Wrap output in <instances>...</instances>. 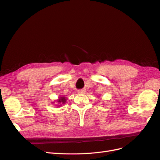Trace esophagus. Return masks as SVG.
<instances>
[{"label": "esophagus", "instance_id": "1", "mask_svg": "<svg viewBox=\"0 0 160 160\" xmlns=\"http://www.w3.org/2000/svg\"><path fill=\"white\" fill-rule=\"evenodd\" d=\"M85 93V91H83V90H79V91H78V93Z\"/></svg>", "mask_w": 160, "mask_h": 160}]
</instances>
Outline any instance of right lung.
<instances>
[{"instance_id": "add662e5", "label": "right lung", "mask_w": 160, "mask_h": 160, "mask_svg": "<svg viewBox=\"0 0 160 160\" xmlns=\"http://www.w3.org/2000/svg\"><path fill=\"white\" fill-rule=\"evenodd\" d=\"M66 98H65V97H60V98H59V99L57 100V101H58V103H61V104H64V103H65V102H66Z\"/></svg>"}]
</instances>
